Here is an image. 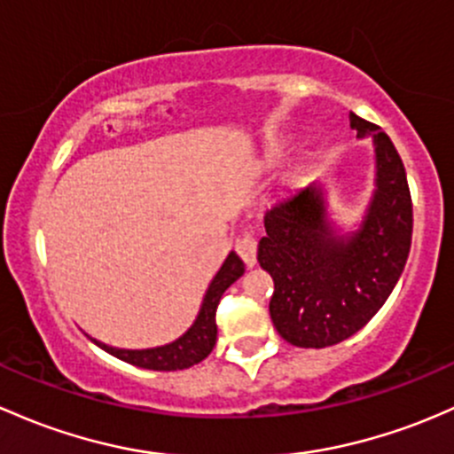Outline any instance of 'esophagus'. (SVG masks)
I'll return each mask as SVG.
<instances>
[{"label":"esophagus","mask_w":454,"mask_h":454,"mask_svg":"<svg viewBox=\"0 0 454 454\" xmlns=\"http://www.w3.org/2000/svg\"><path fill=\"white\" fill-rule=\"evenodd\" d=\"M235 250H237V254H239L241 259H243V263H246L247 267H252V265L256 263V241L252 239L250 235H246V237H241V239H237Z\"/></svg>","instance_id":"1"}]
</instances>
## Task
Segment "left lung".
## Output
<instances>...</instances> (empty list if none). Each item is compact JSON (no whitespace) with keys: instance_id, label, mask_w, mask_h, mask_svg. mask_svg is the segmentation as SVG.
<instances>
[{"instance_id":"1","label":"left lung","mask_w":454,"mask_h":454,"mask_svg":"<svg viewBox=\"0 0 454 454\" xmlns=\"http://www.w3.org/2000/svg\"><path fill=\"white\" fill-rule=\"evenodd\" d=\"M361 163L340 183H313L265 211L261 261L274 274L270 311L285 340L324 348L359 335L407 270L413 239L411 198L398 165L355 117ZM362 204V228L337 238L325 222L327 191Z\"/></svg>"}]
</instances>
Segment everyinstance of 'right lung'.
<instances>
[{"label": "right lung", "instance_id": "1", "mask_svg": "<svg viewBox=\"0 0 454 454\" xmlns=\"http://www.w3.org/2000/svg\"><path fill=\"white\" fill-rule=\"evenodd\" d=\"M231 274V270H226V276ZM213 307L215 302L207 304L202 315H200L198 322L184 333L183 337H178L176 341H167L165 346L154 348L150 352H139L137 359L139 361H150V364L160 365V367H189L198 361H202L204 356L211 352L215 343V324H213Z\"/></svg>", "mask_w": 454, "mask_h": 454}]
</instances>
